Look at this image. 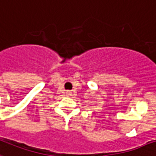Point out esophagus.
I'll return each mask as SVG.
<instances>
[{
  "label": "esophagus",
  "mask_w": 156,
  "mask_h": 156,
  "mask_svg": "<svg viewBox=\"0 0 156 156\" xmlns=\"http://www.w3.org/2000/svg\"><path fill=\"white\" fill-rule=\"evenodd\" d=\"M66 94H67V96H71V95H72V92L67 91L66 92Z\"/></svg>",
  "instance_id": "obj_1"
}]
</instances>
